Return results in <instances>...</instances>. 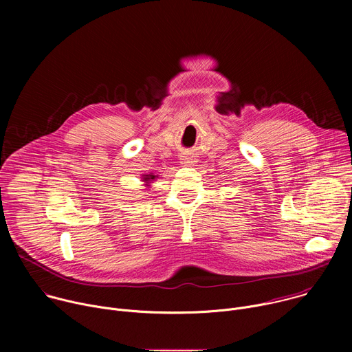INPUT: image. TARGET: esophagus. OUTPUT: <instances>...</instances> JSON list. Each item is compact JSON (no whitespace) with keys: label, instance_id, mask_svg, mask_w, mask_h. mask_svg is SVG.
Listing matches in <instances>:
<instances>
[{"label":"esophagus","instance_id":"1","mask_svg":"<svg viewBox=\"0 0 352 352\" xmlns=\"http://www.w3.org/2000/svg\"><path fill=\"white\" fill-rule=\"evenodd\" d=\"M181 163L185 166H189L190 163H193V159L190 156H181Z\"/></svg>","mask_w":352,"mask_h":352}]
</instances>
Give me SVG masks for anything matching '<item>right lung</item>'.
Returning <instances> with one entry per match:
<instances>
[{
    "label": "right lung",
    "mask_w": 352,
    "mask_h": 352,
    "mask_svg": "<svg viewBox=\"0 0 352 352\" xmlns=\"http://www.w3.org/2000/svg\"><path fill=\"white\" fill-rule=\"evenodd\" d=\"M157 177H159V175H153V174H148V175H142V181L144 182L143 185L148 186V182H152V181H155V179H156Z\"/></svg>",
    "instance_id": "obj_1"
}]
</instances>
